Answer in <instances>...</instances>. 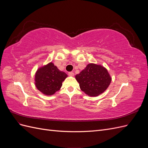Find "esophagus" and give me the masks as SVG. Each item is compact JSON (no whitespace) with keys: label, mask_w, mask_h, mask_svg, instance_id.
I'll use <instances>...</instances> for the list:
<instances>
[{"label":"esophagus","mask_w":148,"mask_h":148,"mask_svg":"<svg viewBox=\"0 0 148 148\" xmlns=\"http://www.w3.org/2000/svg\"><path fill=\"white\" fill-rule=\"evenodd\" d=\"M69 75L70 76V77H73V76H74V73L72 72V71H71V72L69 73Z\"/></svg>","instance_id":"obj_1"}]
</instances>
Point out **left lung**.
I'll return each mask as SVG.
<instances>
[{"label": "left lung", "instance_id": "obj_1", "mask_svg": "<svg viewBox=\"0 0 148 148\" xmlns=\"http://www.w3.org/2000/svg\"><path fill=\"white\" fill-rule=\"evenodd\" d=\"M81 90L91 97L104 92L110 84L112 78L104 66L95 64L87 65L84 70L75 76Z\"/></svg>", "mask_w": 148, "mask_h": 148}]
</instances>
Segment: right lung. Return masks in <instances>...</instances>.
<instances>
[{"instance_id":"1","label":"right lung","mask_w":148,"mask_h":148,"mask_svg":"<svg viewBox=\"0 0 148 148\" xmlns=\"http://www.w3.org/2000/svg\"><path fill=\"white\" fill-rule=\"evenodd\" d=\"M66 77L65 72L60 71L52 62H50L40 67L36 72L35 85L44 95L51 96L59 90Z\"/></svg>"}]
</instances>
